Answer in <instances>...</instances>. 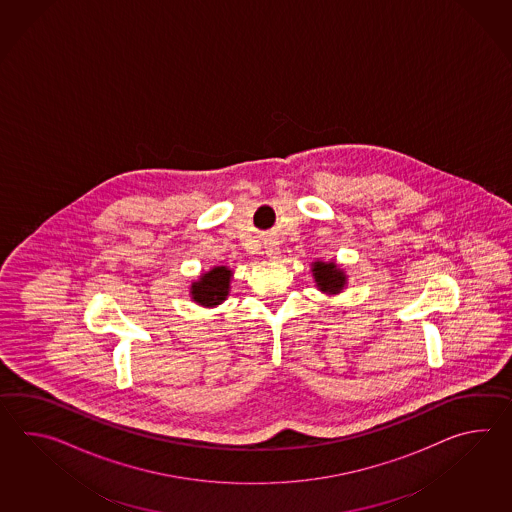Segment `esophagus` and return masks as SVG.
<instances>
[{
  "mask_svg": "<svg viewBox=\"0 0 512 512\" xmlns=\"http://www.w3.org/2000/svg\"><path fill=\"white\" fill-rule=\"evenodd\" d=\"M264 253H266V257H268V259L275 261V259H279V253H281V251H279V246L272 242V244H268V246H266Z\"/></svg>",
  "mask_w": 512,
  "mask_h": 512,
  "instance_id": "obj_1",
  "label": "esophagus"
}]
</instances>
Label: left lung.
I'll return each instance as SVG.
<instances>
[{
	"mask_svg": "<svg viewBox=\"0 0 512 512\" xmlns=\"http://www.w3.org/2000/svg\"><path fill=\"white\" fill-rule=\"evenodd\" d=\"M312 277L316 281V288L321 294L327 296H338L345 286H347V273L341 268L340 264L336 261H318L312 262Z\"/></svg>",
	"mask_w": 512,
	"mask_h": 512,
	"instance_id": "obj_1",
	"label": "left lung"
}]
</instances>
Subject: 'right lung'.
Returning <instances> with one entry per match:
<instances>
[{
    "mask_svg": "<svg viewBox=\"0 0 512 512\" xmlns=\"http://www.w3.org/2000/svg\"><path fill=\"white\" fill-rule=\"evenodd\" d=\"M233 270L229 266H213L209 272L200 273L189 286V296L196 305L205 308L222 305L231 290Z\"/></svg>",
    "mask_w": 512,
    "mask_h": 512,
    "instance_id": "1",
    "label": "right lung"
}]
</instances>
